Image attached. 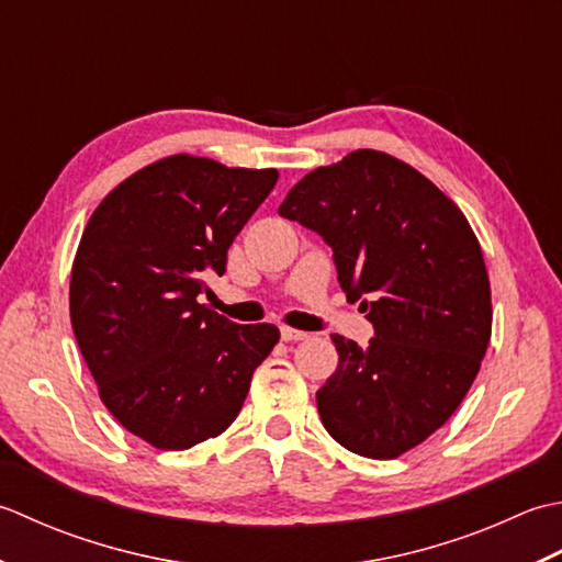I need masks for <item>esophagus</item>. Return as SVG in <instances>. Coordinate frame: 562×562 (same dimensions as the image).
Masks as SVG:
<instances>
[{"instance_id": "esophagus-1", "label": "esophagus", "mask_w": 562, "mask_h": 562, "mask_svg": "<svg viewBox=\"0 0 562 562\" xmlns=\"http://www.w3.org/2000/svg\"><path fill=\"white\" fill-rule=\"evenodd\" d=\"M307 337H311L307 331L293 329V327H281V339L283 341H301V339H307Z\"/></svg>"}]
</instances>
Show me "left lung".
Returning <instances> with one entry per match:
<instances>
[{
	"label": "left lung",
	"instance_id": "8db88e82",
	"mask_svg": "<svg viewBox=\"0 0 562 562\" xmlns=\"http://www.w3.org/2000/svg\"><path fill=\"white\" fill-rule=\"evenodd\" d=\"M279 215L323 235L337 279L373 323L369 347L331 335L339 366L317 391L329 437L397 458L463 403L492 331L483 251L461 209L403 159L353 150L289 191Z\"/></svg>",
	"mask_w": 562,
	"mask_h": 562
}]
</instances>
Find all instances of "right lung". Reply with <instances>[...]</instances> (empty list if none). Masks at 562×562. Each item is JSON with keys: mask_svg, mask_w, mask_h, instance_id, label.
Returning a JSON list of instances; mask_svg holds the SVG:
<instances>
[{"mask_svg": "<svg viewBox=\"0 0 562 562\" xmlns=\"http://www.w3.org/2000/svg\"><path fill=\"white\" fill-rule=\"evenodd\" d=\"M277 181V169L171 155L121 181L89 217L70 279L72 329L101 403L155 449L223 434L277 347L279 327L235 325L196 301Z\"/></svg>", "mask_w": 562, "mask_h": 562, "instance_id": "right-lung-1", "label": "right lung"}]
</instances>
